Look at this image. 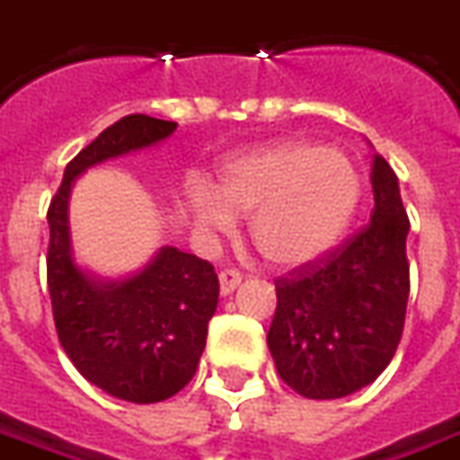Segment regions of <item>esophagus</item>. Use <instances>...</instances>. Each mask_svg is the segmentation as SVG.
<instances>
[{
    "mask_svg": "<svg viewBox=\"0 0 460 460\" xmlns=\"http://www.w3.org/2000/svg\"><path fill=\"white\" fill-rule=\"evenodd\" d=\"M241 283V273L234 269H226L219 273V288H221V296H229L234 290L239 288Z\"/></svg>",
    "mask_w": 460,
    "mask_h": 460,
    "instance_id": "1",
    "label": "esophagus"
}]
</instances>
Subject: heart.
Returning a JSON list of instances; mask_svg holds the SVG:
<instances>
[{
  "mask_svg": "<svg viewBox=\"0 0 460 460\" xmlns=\"http://www.w3.org/2000/svg\"><path fill=\"white\" fill-rule=\"evenodd\" d=\"M362 201V177L345 152L313 142H276L231 157L214 190L187 191L194 226L224 236L249 217V239L263 261L303 266L338 246Z\"/></svg>",
  "mask_w": 460,
  "mask_h": 460,
  "instance_id": "heart-1",
  "label": "heart"
}]
</instances>
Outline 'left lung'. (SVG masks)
<instances>
[{
    "label": "left lung",
    "mask_w": 460,
    "mask_h": 460,
    "mask_svg": "<svg viewBox=\"0 0 460 460\" xmlns=\"http://www.w3.org/2000/svg\"><path fill=\"white\" fill-rule=\"evenodd\" d=\"M372 191L365 229L276 280L279 305L266 342L280 379L308 399H340L372 385L402 340L409 219L382 155L372 162Z\"/></svg>",
    "instance_id": "left-lung-1"
}]
</instances>
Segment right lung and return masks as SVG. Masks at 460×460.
Listing matches in <instances>:
<instances>
[{
	"label": "right lung",
	"instance_id": "add662e5",
	"mask_svg": "<svg viewBox=\"0 0 460 460\" xmlns=\"http://www.w3.org/2000/svg\"><path fill=\"white\" fill-rule=\"evenodd\" d=\"M177 122L125 115L66 164L49 207L46 276L61 347L81 375L105 394L164 402L190 385L219 303V279L209 261L162 246L125 279H101L75 263L68 199L88 167L167 140Z\"/></svg>",
	"mask_w": 460,
	"mask_h": 460
}]
</instances>
